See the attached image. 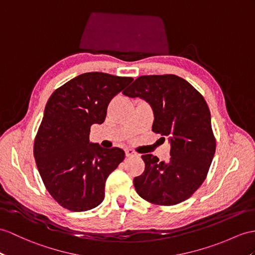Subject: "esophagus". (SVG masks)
Returning a JSON list of instances; mask_svg holds the SVG:
<instances>
[{
	"instance_id": "34e87169",
	"label": "esophagus",
	"mask_w": 255,
	"mask_h": 255,
	"mask_svg": "<svg viewBox=\"0 0 255 255\" xmlns=\"http://www.w3.org/2000/svg\"><path fill=\"white\" fill-rule=\"evenodd\" d=\"M135 154H136V152L134 150H132V149H129V148L126 149V156L127 157H132V156H135Z\"/></svg>"
}]
</instances>
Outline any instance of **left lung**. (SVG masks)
Here are the masks:
<instances>
[{"mask_svg":"<svg viewBox=\"0 0 255 255\" xmlns=\"http://www.w3.org/2000/svg\"><path fill=\"white\" fill-rule=\"evenodd\" d=\"M150 105L152 131L169 137L167 162L144 154L145 171L134 178V187L146 201L174 206L188 199L207 177L216 141L210 110L203 96L187 81L174 74L141 76L123 92Z\"/></svg>","mask_w":255,"mask_h":255,"instance_id":"8db88e82","label":"left lung"}]
</instances>
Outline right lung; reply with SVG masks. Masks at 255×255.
Masks as SVG:
<instances>
[{
	"label": "right lung",
	"instance_id": "obj_1",
	"mask_svg": "<svg viewBox=\"0 0 255 255\" xmlns=\"http://www.w3.org/2000/svg\"><path fill=\"white\" fill-rule=\"evenodd\" d=\"M133 78L86 72L49 97L36 133L33 154L47 191L61 207L83 212L105 198V184L126 153L90 142L93 124H102L107 107Z\"/></svg>",
	"mask_w": 255,
	"mask_h": 255
}]
</instances>
